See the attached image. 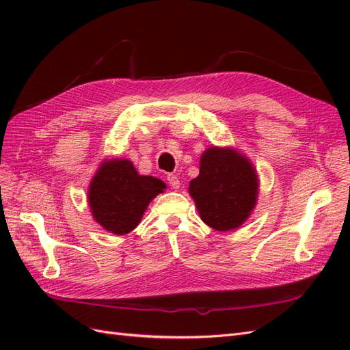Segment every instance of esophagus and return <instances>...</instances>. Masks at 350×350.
Listing matches in <instances>:
<instances>
[{
	"label": "esophagus",
	"mask_w": 350,
	"mask_h": 350,
	"mask_svg": "<svg viewBox=\"0 0 350 350\" xmlns=\"http://www.w3.org/2000/svg\"><path fill=\"white\" fill-rule=\"evenodd\" d=\"M167 183H169V185H171L174 189H178V188H179V178H178L175 174H169V175H167Z\"/></svg>",
	"instance_id": "1"
}]
</instances>
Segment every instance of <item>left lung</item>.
<instances>
[{
	"label": "left lung",
	"mask_w": 350,
	"mask_h": 350,
	"mask_svg": "<svg viewBox=\"0 0 350 350\" xmlns=\"http://www.w3.org/2000/svg\"><path fill=\"white\" fill-rule=\"evenodd\" d=\"M257 174L245 157L210 147L200 159V175L189 183L201 220L216 230L235 229L257 201Z\"/></svg>",
	"instance_id": "obj_1"
}]
</instances>
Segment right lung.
Instances as JSON below:
<instances>
[{"mask_svg": "<svg viewBox=\"0 0 350 350\" xmlns=\"http://www.w3.org/2000/svg\"><path fill=\"white\" fill-rule=\"evenodd\" d=\"M165 189L161 179L139 175L130 161L103 162L89 188L94 220L115 235L131 232L150 201Z\"/></svg>", "mask_w": 350, "mask_h": 350, "instance_id": "1", "label": "right lung"}]
</instances>
